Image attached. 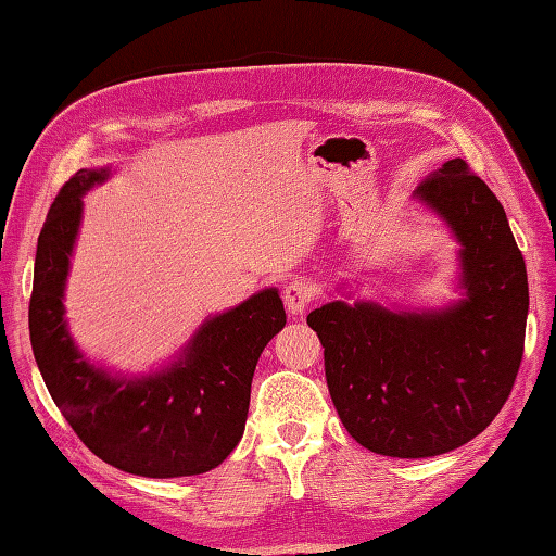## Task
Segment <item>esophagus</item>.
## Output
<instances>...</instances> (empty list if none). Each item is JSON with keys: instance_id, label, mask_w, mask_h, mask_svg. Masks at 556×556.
<instances>
[{"instance_id": "obj_1", "label": "esophagus", "mask_w": 556, "mask_h": 556, "mask_svg": "<svg viewBox=\"0 0 556 556\" xmlns=\"http://www.w3.org/2000/svg\"><path fill=\"white\" fill-rule=\"evenodd\" d=\"M313 299H315V289L311 281L291 279L285 287V305L291 315H301L305 308H308Z\"/></svg>"}]
</instances>
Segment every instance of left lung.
Segmentation results:
<instances>
[{"mask_svg":"<svg viewBox=\"0 0 556 556\" xmlns=\"http://www.w3.org/2000/svg\"><path fill=\"white\" fill-rule=\"evenodd\" d=\"M416 193L464 243L468 299L422 315L341 301L308 315L344 428L396 458L446 454L497 418L521 368L528 317L526 260L488 184L448 160Z\"/></svg>","mask_w":556,"mask_h":556,"instance_id":"left-lung-1","label":"left lung"}]
</instances>
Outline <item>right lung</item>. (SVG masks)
<instances>
[{"instance_id": "1", "label": "right lung", "mask_w": 556, "mask_h": 556, "mask_svg": "<svg viewBox=\"0 0 556 556\" xmlns=\"http://www.w3.org/2000/svg\"><path fill=\"white\" fill-rule=\"evenodd\" d=\"M104 169H80L47 212L35 253L28 327L47 392L78 440L104 464L146 478L198 476L239 444L260 353L287 325L275 289L212 317L186 358L146 380H114L80 358L64 323V281L80 195Z\"/></svg>"}]
</instances>
